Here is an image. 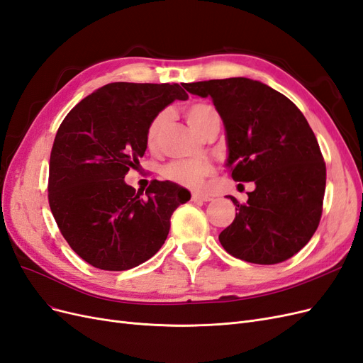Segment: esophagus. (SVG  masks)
Here are the masks:
<instances>
[{
    "label": "esophagus",
    "instance_id": "esophagus-1",
    "mask_svg": "<svg viewBox=\"0 0 363 363\" xmlns=\"http://www.w3.org/2000/svg\"><path fill=\"white\" fill-rule=\"evenodd\" d=\"M192 200L194 201H212V196L207 195V194L195 192V194H192Z\"/></svg>",
    "mask_w": 363,
    "mask_h": 363
}]
</instances>
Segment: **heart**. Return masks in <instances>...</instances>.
<instances>
[{
    "mask_svg": "<svg viewBox=\"0 0 363 363\" xmlns=\"http://www.w3.org/2000/svg\"><path fill=\"white\" fill-rule=\"evenodd\" d=\"M168 112H160L147 130V144L152 147L157 142L163 125L167 124ZM186 119L189 125L199 135H204L206 131L221 124L216 108L207 103H195L186 108ZM212 174V164L207 160H174L167 164L163 169V177L177 184L186 186V188H200L204 177Z\"/></svg>",
    "mask_w": 363,
    "mask_h": 363,
    "instance_id": "b5f03b06",
    "label": "heart"
}]
</instances>
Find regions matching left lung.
<instances>
[{"mask_svg":"<svg viewBox=\"0 0 363 363\" xmlns=\"http://www.w3.org/2000/svg\"><path fill=\"white\" fill-rule=\"evenodd\" d=\"M183 86L215 104L233 180L256 184L245 204L228 196L238 213L219 242L259 265L292 257L318 228L325 192V163L304 115L283 94L245 77Z\"/></svg>","mask_w":363,"mask_h":363,"instance_id":"obj_1","label":"left lung"}]
</instances>
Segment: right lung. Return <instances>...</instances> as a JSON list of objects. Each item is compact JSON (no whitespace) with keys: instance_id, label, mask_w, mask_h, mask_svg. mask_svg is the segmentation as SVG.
Masks as SVG:
<instances>
[{"instance_id":"add662e5","label":"right lung","mask_w":363,"mask_h":363,"mask_svg":"<svg viewBox=\"0 0 363 363\" xmlns=\"http://www.w3.org/2000/svg\"><path fill=\"white\" fill-rule=\"evenodd\" d=\"M177 83H108L63 119L50 157L48 200L69 247L89 265L125 271L164 244L171 215L191 192L155 180L142 199L124 180L147 150V130L189 95Z\"/></svg>"}]
</instances>
